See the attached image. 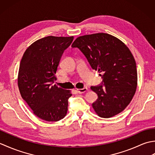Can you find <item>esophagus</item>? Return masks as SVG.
Returning <instances> with one entry per match:
<instances>
[{"mask_svg":"<svg viewBox=\"0 0 155 155\" xmlns=\"http://www.w3.org/2000/svg\"><path fill=\"white\" fill-rule=\"evenodd\" d=\"M87 88H78V89H77V91L78 93L79 94H82V93H84L85 92H87Z\"/></svg>","mask_w":155,"mask_h":155,"instance_id":"1","label":"esophagus"}]
</instances>
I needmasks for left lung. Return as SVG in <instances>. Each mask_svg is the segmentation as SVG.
Wrapping results in <instances>:
<instances>
[{"mask_svg": "<svg viewBox=\"0 0 155 155\" xmlns=\"http://www.w3.org/2000/svg\"><path fill=\"white\" fill-rule=\"evenodd\" d=\"M87 58L91 67L101 74V84L91 88L98 95L93 107L98 116L110 118L124 110L135 94L136 62L119 39L106 33L78 37L72 45Z\"/></svg>", "mask_w": 155, "mask_h": 155, "instance_id": "1", "label": "left lung"}]
</instances>
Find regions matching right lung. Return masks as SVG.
<instances>
[{
	"label": "right lung",
	"mask_w": 155,
	"mask_h": 155,
	"mask_svg": "<svg viewBox=\"0 0 155 155\" xmlns=\"http://www.w3.org/2000/svg\"><path fill=\"white\" fill-rule=\"evenodd\" d=\"M73 37L48 36L33 42L20 63L18 86L22 98L38 118L58 121L68 110L71 92L53 85L62 55Z\"/></svg>",
	"instance_id": "1"
}]
</instances>
